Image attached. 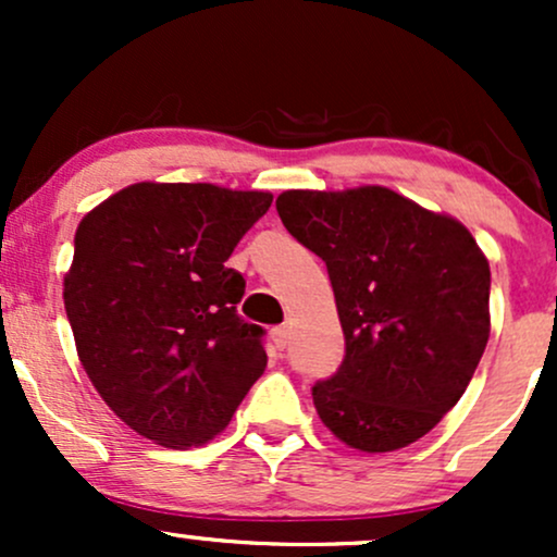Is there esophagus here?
Here are the masks:
<instances>
[{
    "mask_svg": "<svg viewBox=\"0 0 557 557\" xmlns=\"http://www.w3.org/2000/svg\"><path fill=\"white\" fill-rule=\"evenodd\" d=\"M272 343H274V348L285 350L287 343H290V330H287V327H274L272 330Z\"/></svg>",
    "mask_w": 557,
    "mask_h": 557,
    "instance_id": "esophagus-1",
    "label": "esophagus"
}]
</instances>
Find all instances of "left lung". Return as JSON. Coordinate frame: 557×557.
<instances>
[{
    "label": "left lung",
    "instance_id": "obj_1",
    "mask_svg": "<svg viewBox=\"0 0 557 557\" xmlns=\"http://www.w3.org/2000/svg\"><path fill=\"white\" fill-rule=\"evenodd\" d=\"M277 214L327 264L345 335L341 372L314 385L341 443L389 453L461 400L490 341V261L456 216L385 185L283 190Z\"/></svg>",
    "mask_w": 557,
    "mask_h": 557
}]
</instances>
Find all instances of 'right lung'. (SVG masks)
Masks as SVG:
<instances>
[{"instance_id": "obj_1", "label": "right lung", "mask_w": 557, "mask_h": 557, "mask_svg": "<svg viewBox=\"0 0 557 557\" xmlns=\"http://www.w3.org/2000/svg\"><path fill=\"white\" fill-rule=\"evenodd\" d=\"M270 190L133 183L75 230L65 311L88 380L133 432L207 445L264 374V330L235 311L246 280L225 261Z\"/></svg>"}]
</instances>
